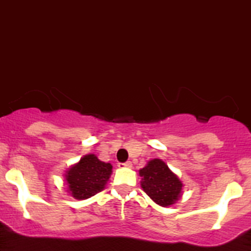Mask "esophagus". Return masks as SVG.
<instances>
[{
    "instance_id": "esophagus-1",
    "label": "esophagus",
    "mask_w": 251,
    "mask_h": 251,
    "mask_svg": "<svg viewBox=\"0 0 251 251\" xmlns=\"http://www.w3.org/2000/svg\"><path fill=\"white\" fill-rule=\"evenodd\" d=\"M120 166H125V168H131L132 166V162L131 161H126L124 164H120Z\"/></svg>"
}]
</instances>
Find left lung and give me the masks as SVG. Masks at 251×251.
Returning a JSON list of instances; mask_svg holds the SVG:
<instances>
[{"label": "left lung", "mask_w": 251, "mask_h": 251, "mask_svg": "<svg viewBox=\"0 0 251 251\" xmlns=\"http://www.w3.org/2000/svg\"><path fill=\"white\" fill-rule=\"evenodd\" d=\"M139 173L142 190L157 205L170 206L179 200L182 182L162 160H150Z\"/></svg>", "instance_id": "1"}]
</instances>
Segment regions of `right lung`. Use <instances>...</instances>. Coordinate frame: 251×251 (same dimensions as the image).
Returning <instances> with one entry per match:
<instances>
[{
  "instance_id": "add662e5",
  "label": "right lung",
  "mask_w": 251,
  "mask_h": 251,
  "mask_svg": "<svg viewBox=\"0 0 251 251\" xmlns=\"http://www.w3.org/2000/svg\"><path fill=\"white\" fill-rule=\"evenodd\" d=\"M112 173V165L100 161L96 155L89 153L66 171L70 195L85 200L103 190Z\"/></svg>"
}]
</instances>
